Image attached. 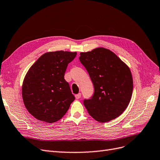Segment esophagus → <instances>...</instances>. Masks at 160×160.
I'll list each match as a JSON object with an SVG mask.
<instances>
[{
    "label": "esophagus",
    "instance_id": "1",
    "mask_svg": "<svg viewBox=\"0 0 160 160\" xmlns=\"http://www.w3.org/2000/svg\"><path fill=\"white\" fill-rule=\"evenodd\" d=\"M80 97H81V94L80 93H79V94H76L75 95V98L76 99H80Z\"/></svg>",
    "mask_w": 160,
    "mask_h": 160
}]
</instances>
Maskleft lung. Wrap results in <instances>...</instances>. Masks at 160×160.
<instances>
[{
    "label": "left lung",
    "instance_id": "8db88e82",
    "mask_svg": "<svg viewBox=\"0 0 160 160\" xmlns=\"http://www.w3.org/2000/svg\"><path fill=\"white\" fill-rule=\"evenodd\" d=\"M79 59L94 87L92 98L84 101L88 114L103 123L120 116L132 96L133 78L129 66L111 50L102 47L80 52Z\"/></svg>",
    "mask_w": 160,
    "mask_h": 160
}]
</instances>
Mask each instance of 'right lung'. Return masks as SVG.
Segmentation results:
<instances>
[{
  "label": "right lung",
  "mask_w": 160,
  "mask_h": 160,
  "mask_svg": "<svg viewBox=\"0 0 160 160\" xmlns=\"http://www.w3.org/2000/svg\"><path fill=\"white\" fill-rule=\"evenodd\" d=\"M76 52L54 51L42 54L28 70L22 97L28 112L37 120L54 123L62 118L75 98L64 79Z\"/></svg>",
  "instance_id": "obj_1"
}]
</instances>
